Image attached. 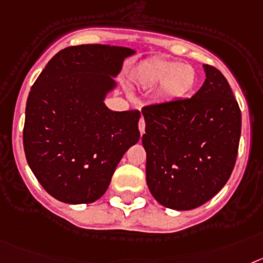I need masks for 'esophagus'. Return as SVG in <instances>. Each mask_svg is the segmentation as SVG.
Returning a JSON list of instances; mask_svg holds the SVG:
<instances>
[{
    "label": "esophagus",
    "instance_id": "34e87169",
    "mask_svg": "<svg viewBox=\"0 0 263 263\" xmlns=\"http://www.w3.org/2000/svg\"><path fill=\"white\" fill-rule=\"evenodd\" d=\"M139 131H140V135H143L145 132V122L143 118H141L140 122H139Z\"/></svg>",
    "mask_w": 263,
    "mask_h": 263
}]
</instances>
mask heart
I'll use <instances>...</instances> for the list:
<instances>
[{
  "mask_svg": "<svg viewBox=\"0 0 263 263\" xmlns=\"http://www.w3.org/2000/svg\"><path fill=\"white\" fill-rule=\"evenodd\" d=\"M136 81L143 87H156L163 102L185 98L196 84V71L188 65L172 59L157 58L144 63L136 72Z\"/></svg>",
  "mask_w": 263,
  "mask_h": 263,
  "instance_id": "obj_1",
  "label": "heart"
}]
</instances>
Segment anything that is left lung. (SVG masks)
<instances>
[{
	"instance_id": "left-lung-1",
	"label": "left lung",
	"mask_w": 263,
	"mask_h": 263,
	"mask_svg": "<svg viewBox=\"0 0 263 263\" xmlns=\"http://www.w3.org/2000/svg\"><path fill=\"white\" fill-rule=\"evenodd\" d=\"M202 87L189 99L143 107L147 184L157 202L189 211L218 193L236 164L241 111L227 78L204 65Z\"/></svg>"
}]
</instances>
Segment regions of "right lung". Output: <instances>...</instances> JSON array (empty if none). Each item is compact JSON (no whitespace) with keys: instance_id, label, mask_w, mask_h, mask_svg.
Returning a JSON list of instances; mask_svg holds the SVG:
<instances>
[{"instance_id":"1","label":"right lung","mask_w":263,"mask_h":263,"mask_svg":"<svg viewBox=\"0 0 263 263\" xmlns=\"http://www.w3.org/2000/svg\"><path fill=\"white\" fill-rule=\"evenodd\" d=\"M132 54L109 45L66 47L34 82L24 149L36 180L57 200L90 204L102 197L123 155L139 141L138 109L118 112L104 104Z\"/></svg>"}]
</instances>
